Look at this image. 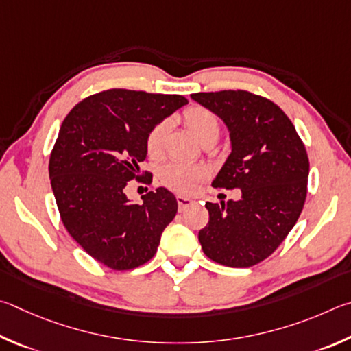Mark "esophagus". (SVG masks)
Listing matches in <instances>:
<instances>
[{
    "mask_svg": "<svg viewBox=\"0 0 351 351\" xmlns=\"http://www.w3.org/2000/svg\"><path fill=\"white\" fill-rule=\"evenodd\" d=\"M177 204H179V211L186 210L188 206L193 205V200L188 197H183V195H177Z\"/></svg>",
    "mask_w": 351,
    "mask_h": 351,
    "instance_id": "esophagus-1",
    "label": "esophagus"
}]
</instances>
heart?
I'll return each mask as SVG.
<instances>
[{
    "label": "heart",
    "instance_id": "1",
    "mask_svg": "<svg viewBox=\"0 0 351 351\" xmlns=\"http://www.w3.org/2000/svg\"><path fill=\"white\" fill-rule=\"evenodd\" d=\"M182 120L185 126L193 132L202 145H213L219 138L222 131V121L214 110L208 109L200 104H193L186 108L182 114ZM169 129V121L162 120L154 125L146 134L145 147L147 156L158 158L163 152V141L166 132ZM160 180L171 189L183 194H193L199 189L208 177V171L204 166H191L185 163H168L158 172Z\"/></svg>",
    "mask_w": 351,
    "mask_h": 351
}]
</instances>
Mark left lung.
I'll return each instance as SVG.
<instances>
[{
  "mask_svg": "<svg viewBox=\"0 0 351 351\" xmlns=\"http://www.w3.org/2000/svg\"><path fill=\"white\" fill-rule=\"evenodd\" d=\"M230 129L231 154L214 188L241 189L242 197L210 204V222L199 231L204 253L231 268L265 261L302 213L310 162L296 128L278 104L248 90L197 92Z\"/></svg>",
  "mask_w": 351,
  "mask_h": 351,
  "instance_id": "obj_1",
  "label": "left lung"
}]
</instances>
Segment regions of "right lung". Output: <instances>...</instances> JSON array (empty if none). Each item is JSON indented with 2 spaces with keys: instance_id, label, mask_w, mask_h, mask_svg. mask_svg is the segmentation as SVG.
<instances>
[{
  "instance_id": "1",
  "label": "right lung",
  "mask_w": 351,
  "mask_h": 351,
  "mask_svg": "<svg viewBox=\"0 0 351 351\" xmlns=\"http://www.w3.org/2000/svg\"><path fill=\"white\" fill-rule=\"evenodd\" d=\"M186 103L183 95L108 89L86 97L61 123L49 158L55 202L73 241L104 267L126 271L151 261L176 217L168 189L131 204L125 186L149 176L140 171L147 131Z\"/></svg>"
}]
</instances>
